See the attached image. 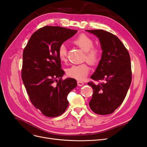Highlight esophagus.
<instances>
[{
    "label": "esophagus",
    "instance_id": "1",
    "mask_svg": "<svg viewBox=\"0 0 147 147\" xmlns=\"http://www.w3.org/2000/svg\"><path fill=\"white\" fill-rule=\"evenodd\" d=\"M77 84H78V86H83V85L84 83H83V82H82V81H77Z\"/></svg>",
    "mask_w": 147,
    "mask_h": 147
}]
</instances>
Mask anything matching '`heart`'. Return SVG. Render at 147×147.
<instances>
[{
	"label": "heart",
	"mask_w": 147,
	"mask_h": 147,
	"mask_svg": "<svg viewBox=\"0 0 147 147\" xmlns=\"http://www.w3.org/2000/svg\"><path fill=\"white\" fill-rule=\"evenodd\" d=\"M72 43L84 51V59L91 65H95L99 63L101 57L100 49L94 45L93 40L87 35L82 34L72 41ZM57 56L61 63H66L67 51L66 47L62 44L58 48ZM90 68L87 63L75 65L66 70V75L77 80H84L90 73Z\"/></svg>",
	"instance_id": "heart-1"
}]
</instances>
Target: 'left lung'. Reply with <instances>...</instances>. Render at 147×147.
<instances>
[{"mask_svg": "<svg viewBox=\"0 0 147 147\" xmlns=\"http://www.w3.org/2000/svg\"><path fill=\"white\" fill-rule=\"evenodd\" d=\"M99 38L102 58L91 77L93 80H104L98 85L88 84L93 89L90 109L101 115L112 113L122 104L132 81L131 58L126 47L113 34L102 29L86 30Z\"/></svg>", "mask_w": 147, "mask_h": 147, "instance_id": "8db88e82", "label": "left lung"}]
</instances>
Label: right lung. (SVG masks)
<instances>
[{"label": "right lung", "mask_w": 147, "mask_h": 147, "mask_svg": "<svg viewBox=\"0 0 147 147\" xmlns=\"http://www.w3.org/2000/svg\"><path fill=\"white\" fill-rule=\"evenodd\" d=\"M77 32L59 26H44L31 35L24 49L21 78L30 102L46 117L64 113L69 93L77 86L76 80L62 79L64 72L57 56L59 46Z\"/></svg>", "instance_id": "obj_1"}]
</instances>
